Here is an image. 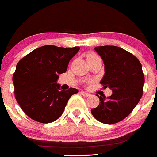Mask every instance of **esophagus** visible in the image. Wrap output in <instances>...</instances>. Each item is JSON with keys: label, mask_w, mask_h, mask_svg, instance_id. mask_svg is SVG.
<instances>
[{"label": "esophagus", "mask_w": 157, "mask_h": 157, "mask_svg": "<svg viewBox=\"0 0 157 157\" xmlns=\"http://www.w3.org/2000/svg\"><path fill=\"white\" fill-rule=\"evenodd\" d=\"M80 94H81V95H82V96H86V97H87V96H90V93H88V92H86V91H80Z\"/></svg>", "instance_id": "34e87169"}]
</instances>
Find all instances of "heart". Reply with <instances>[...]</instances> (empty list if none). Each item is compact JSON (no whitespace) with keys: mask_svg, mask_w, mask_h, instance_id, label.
<instances>
[{"mask_svg":"<svg viewBox=\"0 0 157 157\" xmlns=\"http://www.w3.org/2000/svg\"><path fill=\"white\" fill-rule=\"evenodd\" d=\"M86 59H87V61H95V60H97V59H100V57L94 52H89L88 54L86 55Z\"/></svg>","mask_w":157,"mask_h":157,"instance_id":"obj_1","label":"heart"}]
</instances>
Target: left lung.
I'll return each instance as SVG.
<instances>
[{
	"label": "left lung",
	"instance_id": "1",
	"mask_svg": "<svg viewBox=\"0 0 157 157\" xmlns=\"http://www.w3.org/2000/svg\"><path fill=\"white\" fill-rule=\"evenodd\" d=\"M105 64V75L100 83L110 88L108 98L99 96L100 105L91 110L96 120L114 124L126 118L143 96L144 75L140 61L120 47L105 45L95 48Z\"/></svg>",
	"mask_w": 157,
	"mask_h": 157
}]
</instances>
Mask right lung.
Here are the masks:
<instances>
[{"instance_id":"obj_1","label":"right lung","mask_w":157,"mask_h":157,"mask_svg":"<svg viewBox=\"0 0 157 157\" xmlns=\"http://www.w3.org/2000/svg\"><path fill=\"white\" fill-rule=\"evenodd\" d=\"M79 48L44 45L18 61L13 75L15 98L29 117L49 123L63 113L69 99L78 91L61 90L57 81Z\"/></svg>"}]
</instances>
